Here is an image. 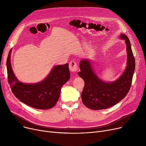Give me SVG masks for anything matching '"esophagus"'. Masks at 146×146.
I'll list each match as a JSON object with an SVG mask.
<instances>
[{"label":"esophagus","instance_id":"1","mask_svg":"<svg viewBox=\"0 0 146 146\" xmlns=\"http://www.w3.org/2000/svg\"><path fill=\"white\" fill-rule=\"evenodd\" d=\"M69 70L72 72H76L78 70V66L74 61H72L69 63Z\"/></svg>","mask_w":146,"mask_h":146}]
</instances>
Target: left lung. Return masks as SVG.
<instances>
[{
  "label": "left lung",
  "mask_w": 146,
  "mask_h": 146,
  "mask_svg": "<svg viewBox=\"0 0 146 146\" xmlns=\"http://www.w3.org/2000/svg\"><path fill=\"white\" fill-rule=\"evenodd\" d=\"M119 37L124 40L126 44L127 64L124 73L115 81L105 82L94 73L89 60L80 61V72L78 74L85 81L82 100L89 109L104 110L115 105L125 97L131 88L135 70V58L127 36L121 34Z\"/></svg>",
  "instance_id": "1"
}]
</instances>
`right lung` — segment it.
I'll return each instance as SVG.
<instances>
[{
  "label": "right lung",
  "instance_id": "1",
  "mask_svg": "<svg viewBox=\"0 0 146 146\" xmlns=\"http://www.w3.org/2000/svg\"><path fill=\"white\" fill-rule=\"evenodd\" d=\"M9 52L6 61L7 80L12 93L19 100L33 108L48 110L54 106L60 97L61 87L70 79L68 64L53 67L42 81L34 84H26L19 81L13 72Z\"/></svg>",
  "mask_w": 146,
  "mask_h": 146
}]
</instances>
